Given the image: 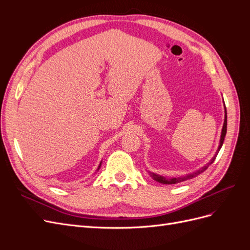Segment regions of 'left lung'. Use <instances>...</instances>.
<instances>
[{"instance_id": "1", "label": "left lung", "mask_w": 250, "mask_h": 250, "mask_svg": "<svg viewBox=\"0 0 250 250\" xmlns=\"http://www.w3.org/2000/svg\"><path fill=\"white\" fill-rule=\"evenodd\" d=\"M226 128H228V116H226V108H225V119H224L223 128H222V132H221L220 145H219V148H218V150H217L216 155H215L213 158H211V161H210L208 165L204 166V167H202V168H201V169H199L198 171H196V172H194V173H192V174H188V175H186V176H181V177H171V178H166V177H164V176L157 175V174L151 173V172H150V176L152 177L154 180L158 181V183L164 184V185H175V184L183 183V181H186V180H188V179H191V178H194V177H196L197 175H199L200 173H202V172L206 171V170L208 168V166H210L211 164L214 163V161L216 160V156H217V154H218L219 151H220V149H221V147H222V144H223V142H224V138H225V134H226Z\"/></svg>"}]
</instances>
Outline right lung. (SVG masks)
Listing matches in <instances>:
<instances>
[{
	"instance_id": "1",
	"label": "right lung",
	"mask_w": 250,
	"mask_h": 250,
	"mask_svg": "<svg viewBox=\"0 0 250 250\" xmlns=\"http://www.w3.org/2000/svg\"><path fill=\"white\" fill-rule=\"evenodd\" d=\"M100 167H101V163H100V166H99V168H98V170H99V169H100Z\"/></svg>"
}]
</instances>
